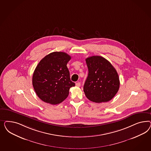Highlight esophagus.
Returning a JSON list of instances; mask_svg holds the SVG:
<instances>
[{
    "label": "esophagus",
    "mask_w": 151,
    "mask_h": 151,
    "mask_svg": "<svg viewBox=\"0 0 151 151\" xmlns=\"http://www.w3.org/2000/svg\"><path fill=\"white\" fill-rule=\"evenodd\" d=\"M76 86L78 87H80L81 86V83L80 82H78L76 83Z\"/></svg>",
    "instance_id": "obj_1"
}]
</instances>
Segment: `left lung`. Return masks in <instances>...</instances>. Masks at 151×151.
I'll list each match as a JSON object with an SVG mask.
<instances>
[{
    "label": "left lung",
    "instance_id": "1",
    "mask_svg": "<svg viewBox=\"0 0 151 151\" xmlns=\"http://www.w3.org/2000/svg\"><path fill=\"white\" fill-rule=\"evenodd\" d=\"M88 76L83 86L87 99L96 103L111 100L119 87V75L110 62L100 56L86 59Z\"/></svg>",
    "mask_w": 151,
    "mask_h": 151
}]
</instances>
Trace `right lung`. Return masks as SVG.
Listing matches in <instances>:
<instances>
[{
	"label": "right lung",
	"instance_id": "right-lung-1",
	"mask_svg": "<svg viewBox=\"0 0 151 151\" xmlns=\"http://www.w3.org/2000/svg\"><path fill=\"white\" fill-rule=\"evenodd\" d=\"M71 56L64 52H53L45 56L37 65L32 75V86L44 102L56 105L69 95L75 86L71 81L67 64Z\"/></svg>",
	"mask_w": 151,
	"mask_h": 151
}]
</instances>
